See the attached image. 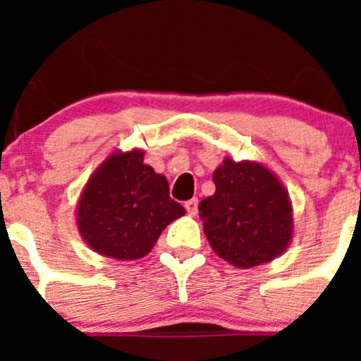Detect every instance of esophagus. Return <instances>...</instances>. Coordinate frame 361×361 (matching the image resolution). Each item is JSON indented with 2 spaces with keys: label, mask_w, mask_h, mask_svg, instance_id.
Instances as JSON below:
<instances>
[{
  "label": "esophagus",
  "mask_w": 361,
  "mask_h": 361,
  "mask_svg": "<svg viewBox=\"0 0 361 361\" xmlns=\"http://www.w3.org/2000/svg\"><path fill=\"white\" fill-rule=\"evenodd\" d=\"M184 208H186L190 215H197V212H199V199H190L184 204Z\"/></svg>",
  "instance_id": "obj_1"
}]
</instances>
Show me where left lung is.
<instances>
[{"label":"left lung","mask_w":361,"mask_h":361,"mask_svg":"<svg viewBox=\"0 0 361 361\" xmlns=\"http://www.w3.org/2000/svg\"><path fill=\"white\" fill-rule=\"evenodd\" d=\"M215 193L199 204L209 245L240 269L267 264L293 238L288 190L266 166L226 157L213 173Z\"/></svg>","instance_id":"left-lung-1"}]
</instances>
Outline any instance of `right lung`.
<instances>
[{"label": "right lung", "mask_w": 361, "mask_h": 361, "mask_svg": "<svg viewBox=\"0 0 361 361\" xmlns=\"http://www.w3.org/2000/svg\"><path fill=\"white\" fill-rule=\"evenodd\" d=\"M145 149L114 152L88 178L78 209V229L95 253L137 260L152 251L162 229L186 209L170 197L164 175L145 164Z\"/></svg>", "instance_id": "obj_1"}]
</instances>
